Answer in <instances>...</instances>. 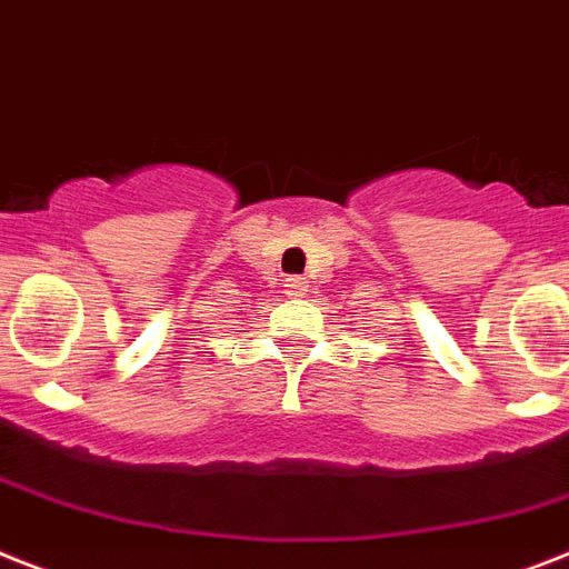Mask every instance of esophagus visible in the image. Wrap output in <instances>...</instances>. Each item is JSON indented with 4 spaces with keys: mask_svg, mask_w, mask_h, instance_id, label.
Returning <instances> with one entry per match:
<instances>
[{
    "mask_svg": "<svg viewBox=\"0 0 569 569\" xmlns=\"http://www.w3.org/2000/svg\"><path fill=\"white\" fill-rule=\"evenodd\" d=\"M305 290H308V281H305L302 276H290V279H284V293L288 296H305Z\"/></svg>",
    "mask_w": 569,
    "mask_h": 569,
    "instance_id": "obj_1",
    "label": "esophagus"
}]
</instances>
